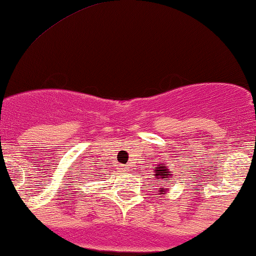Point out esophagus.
<instances>
[{"instance_id":"1","label":"esophagus","mask_w":256,"mask_h":256,"mask_svg":"<svg viewBox=\"0 0 256 256\" xmlns=\"http://www.w3.org/2000/svg\"><path fill=\"white\" fill-rule=\"evenodd\" d=\"M123 171H126V170H129V167H127V166H126V167H123Z\"/></svg>"}]
</instances>
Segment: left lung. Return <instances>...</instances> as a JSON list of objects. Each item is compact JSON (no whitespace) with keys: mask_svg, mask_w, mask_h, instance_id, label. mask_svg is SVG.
Instances as JSON below:
<instances>
[{"mask_svg":"<svg viewBox=\"0 0 256 256\" xmlns=\"http://www.w3.org/2000/svg\"><path fill=\"white\" fill-rule=\"evenodd\" d=\"M152 170L158 182H164V180H170V178L173 177L172 172L170 171V168L166 166V164H164V162L158 164L156 167H152ZM164 182H168V180H164ZM170 182H171V180H170ZM156 192L160 195H164L168 192V188H166V186H160Z\"/></svg>","mask_w":256,"mask_h":256,"instance_id":"1","label":"left lung"}]
</instances>
